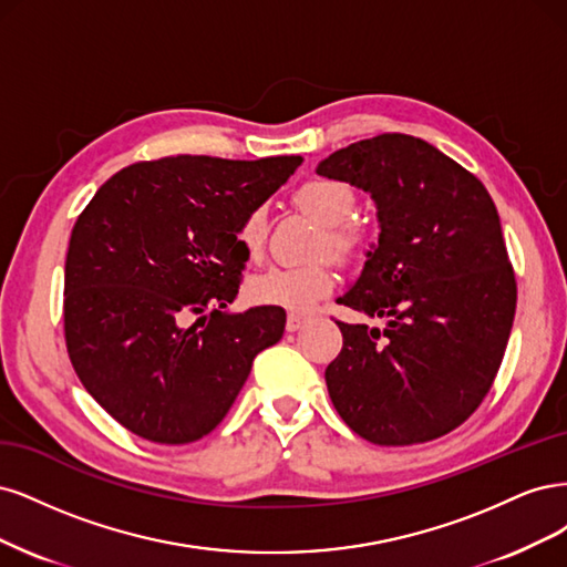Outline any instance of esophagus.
Masks as SVG:
<instances>
[{
    "mask_svg": "<svg viewBox=\"0 0 567 567\" xmlns=\"http://www.w3.org/2000/svg\"><path fill=\"white\" fill-rule=\"evenodd\" d=\"M306 324V320L301 318V316H297V313H291L289 318H287V332H297V330H301V327Z\"/></svg>",
    "mask_w": 567,
    "mask_h": 567,
    "instance_id": "obj_1",
    "label": "esophagus"
}]
</instances>
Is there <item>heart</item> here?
<instances>
[{
  "label": "heart",
  "mask_w": 567,
  "mask_h": 567,
  "mask_svg": "<svg viewBox=\"0 0 567 567\" xmlns=\"http://www.w3.org/2000/svg\"><path fill=\"white\" fill-rule=\"evenodd\" d=\"M295 205L313 216L318 224L324 226V235L320 240V251H330L334 259L351 264L355 261L362 247L364 237L362 233L349 224L358 197L355 193L341 184V181L330 178H316L303 184L295 193ZM268 237V214L264 207L251 209L245 221L237 230V240H240L247 257L259 259L266 247ZM334 289V272L327 264H310V266H276L251 282L249 297L261 306H278L291 313H303L316 301L330 295Z\"/></svg>",
  "instance_id": "heart-1"
}]
</instances>
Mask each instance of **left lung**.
Masks as SVG:
<instances>
[{"label": "left lung", "instance_id": "obj_1", "mask_svg": "<svg viewBox=\"0 0 567 567\" xmlns=\"http://www.w3.org/2000/svg\"><path fill=\"white\" fill-rule=\"evenodd\" d=\"M316 172L368 193L381 230L337 303L386 330L337 322L343 346L324 370L332 403L374 445L441 437L483 403L514 324L497 207L462 164L408 134L351 143Z\"/></svg>", "mask_w": 567, "mask_h": 567}]
</instances>
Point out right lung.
I'll use <instances>...</instances> for the list:
<instances>
[{
  "label": "right lung",
  "mask_w": 567,
  "mask_h": 567,
  "mask_svg": "<svg viewBox=\"0 0 567 567\" xmlns=\"http://www.w3.org/2000/svg\"><path fill=\"white\" fill-rule=\"evenodd\" d=\"M301 162H138L80 214L65 259V343L84 389L124 429L162 445L199 441L228 414L257 353L282 339V308H226L249 259L237 230Z\"/></svg>",
  "instance_id": "right-lung-1"
}]
</instances>
